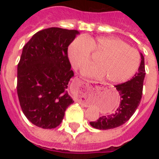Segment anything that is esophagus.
I'll return each instance as SVG.
<instances>
[{"instance_id": "34e87169", "label": "esophagus", "mask_w": 159, "mask_h": 159, "mask_svg": "<svg viewBox=\"0 0 159 159\" xmlns=\"http://www.w3.org/2000/svg\"><path fill=\"white\" fill-rule=\"evenodd\" d=\"M85 80V83H86V84H88V85H90L92 83H95L94 81L90 80Z\"/></svg>"}]
</instances>
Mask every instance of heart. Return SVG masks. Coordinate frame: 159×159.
Here are the masks:
<instances>
[{"mask_svg":"<svg viewBox=\"0 0 159 159\" xmlns=\"http://www.w3.org/2000/svg\"><path fill=\"white\" fill-rule=\"evenodd\" d=\"M92 52L99 54L96 64H90L83 68L84 75L97 79L106 78L113 84H121L130 80L140 64V56L136 49L123 40L115 37L76 38L70 43L67 56L75 69L89 62Z\"/></svg>","mask_w":159,"mask_h":159,"instance_id":"obj_1","label":"heart"}]
</instances>
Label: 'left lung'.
<instances>
[{"mask_svg":"<svg viewBox=\"0 0 159 159\" xmlns=\"http://www.w3.org/2000/svg\"><path fill=\"white\" fill-rule=\"evenodd\" d=\"M141 64L139 71L127 82L116 85L121 101L116 112L107 116H101L96 121L90 122L94 128L108 130L120 127L130 119L140 103L143 95V81L145 78V62L141 53Z\"/></svg>","mask_w":159,"mask_h":159,"instance_id":"obj_1","label":"left lung"}]
</instances>
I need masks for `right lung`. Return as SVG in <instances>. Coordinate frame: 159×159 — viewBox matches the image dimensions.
Masks as SVG:
<instances>
[{
	"label": "right lung",
	"mask_w": 159,
	"mask_h": 159,
	"mask_svg": "<svg viewBox=\"0 0 159 159\" xmlns=\"http://www.w3.org/2000/svg\"><path fill=\"white\" fill-rule=\"evenodd\" d=\"M77 30L48 28L33 35L17 66V95L22 111L36 127H57L74 102L67 84L74 72L67 57Z\"/></svg>",
	"instance_id": "obj_1"
}]
</instances>
